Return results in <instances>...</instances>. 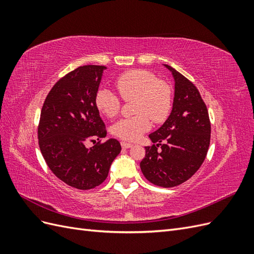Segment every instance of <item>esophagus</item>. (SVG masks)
I'll list each match as a JSON object with an SVG mask.
<instances>
[{
    "mask_svg": "<svg viewBox=\"0 0 254 254\" xmlns=\"http://www.w3.org/2000/svg\"><path fill=\"white\" fill-rule=\"evenodd\" d=\"M121 145H122V147H123V148H125V149L130 148V147H132V144L126 143V142H122V143H121Z\"/></svg>",
    "mask_w": 254,
    "mask_h": 254,
    "instance_id": "34e87169",
    "label": "esophagus"
}]
</instances>
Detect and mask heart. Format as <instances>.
<instances>
[{
	"mask_svg": "<svg viewBox=\"0 0 254 254\" xmlns=\"http://www.w3.org/2000/svg\"><path fill=\"white\" fill-rule=\"evenodd\" d=\"M120 95L128 102L135 99V117L119 121L112 126V133L127 142L136 141L151 128L150 119L155 123L164 122L172 110L173 94L170 84L158 80L157 76L144 68H133L121 74L115 80ZM94 103L98 111L112 119L121 110L119 96L109 89H98Z\"/></svg>",
	"mask_w": 254,
	"mask_h": 254,
	"instance_id": "1",
	"label": "heart"
}]
</instances>
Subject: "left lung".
Listing matches in <instances>:
<instances>
[{"instance_id":"8db88e82","label":"left lung","mask_w":254,"mask_h":254,"mask_svg":"<svg viewBox=\"0 0 254 254\" xmlns=\"http://www.w3.org/2000/svg\"><path fill=\"white\" fill-rule=\"evenodd\" d=\"M175 81L170 117L149 134L140 166L145 178L155 186L173 188L186 182L201 166L211 139V124L200 93L188 78L171 65Z\"/></svg>"}]
</instances>
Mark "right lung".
Masks as SVG:
<instances>
[{"label": "right lung", "instance_id": "obj_1", "mask_svg": "<svg viewBox=\"0 0 254 254\" xmlns=\"http://www.w3.org/2000/svg\"><path fill=\"white\" fill-rule=\"evenodd\" d=\"M104 65H82L66 74L45 98L38 139L50 170L67 186L91 190L108 176L113 160L121 152L118 140L109 139L94 98L101 84ZM98 142L91 149L88 140Z\"/></svg>", "mask_w": 254, "mask_h": 254}]
</instances>
